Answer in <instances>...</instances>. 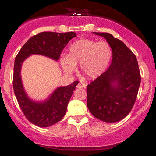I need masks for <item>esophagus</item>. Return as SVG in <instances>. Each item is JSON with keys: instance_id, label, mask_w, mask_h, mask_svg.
<instances>
[{"instance_id": "1", "label": "esophagus", "mask_w": 156, "mask_h": 156, "mask_svg": "<svg viewBox=\"0 0 156 156\" xmlns=\"http://www.w3.org/2000/svg\"><path fill=\"white\" fill-rule=\"evenodd\" d=\"M87 87V84L83 83V82H79L77 85V88H85Z\"/></svg>"}]
</instances>
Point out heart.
<instances>
[{
    "mask_svg": "<svg viewBox=\"0 0 156 156\" xmlns=\"http://www.w3.org/2000/svg\"><path fill=\"white\" fill-rule=\"evenodd\" d=\"M112 50L105 41L98 42L83 39L70 44L69 54L61 58V64L64 71L71 73L80 63L81 72L90 78H96L105 72L110 63Z\"/></svg>",
    "mask_w": 156,
    "mask_h": 156,
    "instance_id": "heart-1",
    "label": "heart"
}]
</instances>
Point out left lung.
I'll return each mask as SVG.
<instances>
[{"label": "left lung", "instance_id": "8db88e82", "mask_svg": "<svg viewBox=\"0 0 156 156\" xmlns=\"http://www.w3.org/2000/svg\"><path fill=\"white\" fill-rule=\"evenodd\" d=\"M104 37L112 50L110 67L87 86V107L97 119L113 123L124 119L135 103L141 83L136 57L119 39L111 34Z\"/></svg>", "mask_w": 156, "mask_h": 156}]
</instances>
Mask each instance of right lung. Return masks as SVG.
I'll use <instances>...</instances> for the list:
<instances>
[{
	"label": "right lung",
	"instance_id": "right-lung-1",
	"mask_svg": "<svg viewBox=\"0 0 156 156\" xmlns=\"http://www.w3.org/2000/svg\"><path fill=\"white\" fill-rule=\"evenodd\" d=\"M76 37L75 32H42L28 39L16 56L14 65V92L25 117L37 126L47 128L64 117L78 81L57 88L45 101L35 102L28 98L23 88L20 76L23 62L32 54L42 55L58 61L64 47Z\"/></svg>",
	"mask_w": 156,
	"mask_h": 156
}]
</instances>
